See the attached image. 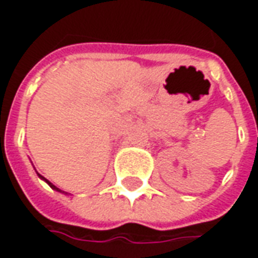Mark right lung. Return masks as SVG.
<instances>
[{
    "mask_svg": "<svg viewBox=\"0 0 258 258\" xmlns=\"http://www.w3.org/2000/svg\"><path fill=\"white\" fill-rule=\"evenodd\" d=\"M37 174H38V173H37ZM38 177H40V178H41V179H44V181H45V182H47V184L49 185V186H51V188H52V189L58 190V192H62V190L59 189V188H56V186H55V185H52V184H51V182H49V181H48L47 178H44V177H42V175H40V174H38Z\"/></svg>",
    "mask_w": 258,
    "mask_h": 258,
    "instance_id": "add662e5",
    "label": "right lung"
}]
</instances>
